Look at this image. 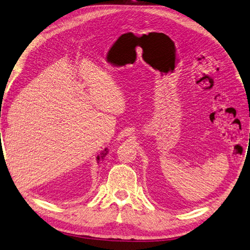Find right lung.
Segmentation results:
<instances>
[{"mask_svg": "<svg viewBox=\"0 0 250 250\" xmlns=\"http://www.w3.org/2000/svg\"><path fill=\"white\" fill-rule=\"evenodd\" d=\"M107 153H108V149H107V148H104V153H103V154H102V157H99V156L97 157V160H98V162H99V160H101V158H104V155H106Z\"/></svg>", "mask_w": 250, "mask_h": 250, "instance_id": "obj_1", "label": "right lung"}]
</instances>
